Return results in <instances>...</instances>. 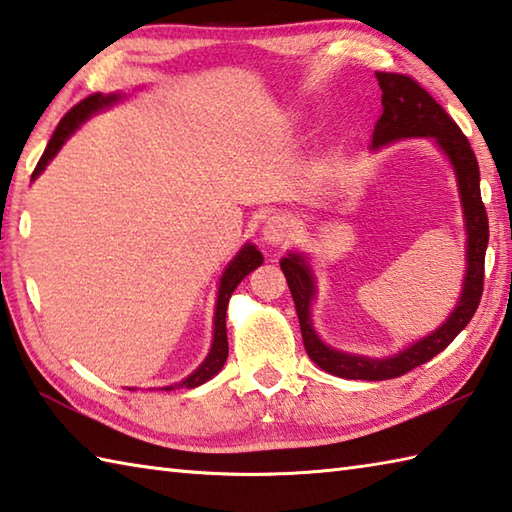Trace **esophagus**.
<instances>
[{
    "label": "esophagus",
    "instance_id": "34e87169",
    "mask_svg": "<svg viewBox=\"0 0 512 512\" xmlns=\"http://www.w3.org/2000/svg\"><path fill=\"white\" fill-rule=\"evenodd\" d=\"M294 234H296V225H294V220L287 216L267 218V223L263 227V236L272 245H283L289 238H294Z\"/></svg>",
    "mask_w": 512,
    "mask_h": 512
}]
</instances>
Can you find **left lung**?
<instances>
[{"mask_svg": "<svg viewBox=\"0 0 512 512\" xmlns=\"http://www.w3.org/2000/svg\"><path fill=\"white\" fill-rule=\"evenodd\" d=\"M376 80H379L383 91V115L374 127L372 147L379 149L383 144L401 138L430 136L446 151L452 167L457 171L468 231V272L464 278V294H461L455 312L448 316V321L439 330L410 345L408 350L399 352L397 356H390V359H368V356L332 350V347L321 343L310 318V305L314 298V278L310 267L298 254H289L281 260V269L296 305L298 323H301L307 356L325 372L341 376V379L363 381L397 379V376L414 370L417 365L430 361L432 356H437L455 341V336L470 323V318L475 316L479 307L481 292H484V260L488 247V216L479 189V165L464 131L457 127V122L450 118L446 109L414 77L376 71Z\"/></svg>", "mask_w": 512, "mask_h": 512, "instance_id": "8db88e82", "label": "left lung"}]
</instances>
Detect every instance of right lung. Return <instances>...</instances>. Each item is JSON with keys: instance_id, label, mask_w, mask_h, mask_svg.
Listing matches in <instances>:
<instances>
[{"instance_id": "add662e5", "label": "right lung", "mask_w": 512, "mask_h": 512, "mask_svg": "<svg viewBox=\"0 0 512 512\" xmlns=\"http://www.w3.org/2000/svg\"><path fill=\"white\" fill-rule=\"evenodd\" d=\"M118 100V95H102V93H93L89 98H84L82 102H77L73 109L64 115L57 124V129L53 131V138L48 140L46 149L42 153L40 162H37V167L33 171V178L40 176L44 171V167L48 165V160H51L60 147L64 144V140L71 136V133L80 127V124L89 118L91 113L100 111L102 106H109ZM263 263V254L258 252L254 245H245L243 252H240L234 260H231V265L225 269L223 274V281H220V289H218V301H216V318H214V343H211V350L209 356L205 359V363L200 365V368L189 374L185 381L176 383V385H167V388L162 390H173V388H196V385L209 381L211 376L218 374L220 368H223L225 361H227V354H229V345H227V325H225V316H227V305H229V298L234 294V289L238 287V283L243 281V278L254 272V269Z\"/></svg>"}]
</instances>
